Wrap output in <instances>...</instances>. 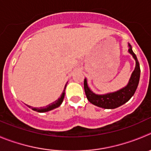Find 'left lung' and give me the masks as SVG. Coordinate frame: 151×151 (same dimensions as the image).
<instances>
[{"label": "left lung", "instance_id": "8db88e82", "mask_svg": "<svg viewBox=\"0 0 151 151\" xmlns=\"http://www.w3.org/2000/svg\"><path fill=\"white\" fill-rule=\"evenodd\" d=\"M128 52L132 55L136 61L135 70L132 73L131 76L129 80L127 86L123 87L121 90L113 93H107L104 95H98L93 93L87 84V79H84V87L87 100L97 107H102L104 109H114L122 105L124 103L128 101L132 96L134 95L140 78V67L136 55L132 50V47L128 44Z\"/></svg>", "mask_w": 151, "mask_h": 151}]
</instances>
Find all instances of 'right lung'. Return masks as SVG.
Returning <instances> with one entry per match:
<instances>
[{"label": "right lung", "mask_w": 151, "mask_h": 151, "mask_svg": "<svg viewBox=\"0 0 151 151\" xmlns=\"http://www.w3.org/2000/svg\"><path fill=\"white\" fill-rule=\"evenodd\" d=\"M66 86L67 85H65L64 91H63L62 94L61 95V97H60V98H58V99H57L55 101H54V102L51 103V104H50L49 105L46 106L45 107H39V108H38V107H31V106H29V105H27V106H28L29 108H32L33 110L38 112V113H44V112L50 111V110H53V109L57 108V107H59V106L61 104V103L63 102V100H64V95H65V92L64 91H65Z\"/></svg>", "instance_id": "right-lung-1"}]
</instances>
